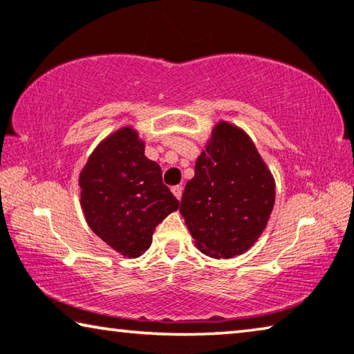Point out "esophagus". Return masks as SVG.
<instances>
[{
	"mask_svg": "<svg viewBox=\"0 0 354 354\" xmlns=\"http://www.w3.org/2000/svg\"><path fill=\"white\" fill-rule=\"evenodd\" d=\"M172 193H174V196H176L178 201H180L182 199V193H183L182 185H176V187H172Z\"/></svg>",
	"mask_w": 354,
	"mask_h": 354,
	"instance_id": "obj_1",
	"label": "esophagus"
}]
</instances>
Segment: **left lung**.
I'll return each mask as SVG.
<instances>
[{
	"mask_svg": "<svg viewBox=\"0 0 354 354\" xmlns=\"http://www.w3.org/2000/svg\"><path fill=\"white\" fill-rule=\"evenodd\" d=\"M275 182L245 131L220 122L196 160L180 214L196 245L214 258L245 253L268 225Z\"/></svg>",
	"mask_w": 354,
	"mask_h": 354,
	"instance_id": "1",
	"label": "left lung"
}]
</instances>
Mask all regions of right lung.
Wrapping results in <instances>:
<instances>
[{"instance_id":"add662e5","label":"right lung","mask_w":354,"mask_h":354,"mask_svg":"<svg viewBox=\"0 0 354 354\" xmlns=\"http://www.w3.org/2000/svg\"><path fill=\"white\" fill-rule=\"evenodd\" d=\"M144 149L133 128L118 129L96 147L79 177L80 205L91 231L128 258L140 257L155 227L180 205Z\"/></svg>"}]
</instances>
